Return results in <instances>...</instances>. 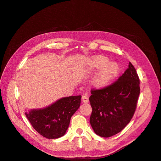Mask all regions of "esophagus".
<instances>
[{"label": "esophagus", "instance_id": "34e87169", "mask_svg": "<svg viewBox=\"0 0 161 161\" xmlns=\"http://www.w3.org/2000/svg\"><path fill=\"white\" fill-rule=\"evenodd\" d=\"M82 102L85 103H87L89 102L88 97L86 96V95H83V96L82 97Z\"/></svg>", "mask_w": 161, "mask_h": 161}]
</instances>
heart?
Returning <instances> with one entry per match:
<instances>
[{
  "label": "heart",
  "mask_w": 161,
  "mask_h": 161,
  "mask_svg": "<svg viewBox=\"0 0 161 161\" xmlns=\"http://www.w3.org/2000/svg\"><path fill=\"white\" fill-rule=\"evenodd\" d=\"M91 70H98L92 79L93 87L101 89L110 85L119 76L121 68L116 62H110V59L106 56L96 55L91 57L88 63Z\"/></svg>",
  "instance_id": "1"
}]
</instances>
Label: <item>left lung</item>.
Returning a JSON list of instances; mask_svg holds the SVG:
<instances>
[{"mask_svg": "<svg viewBox=\"0 0 161 161\" xmlns=\"http://www.w3.org/2000/svg\"><path fill=\"white\" fill-rule=\"evenodd\" d=\"M140 92L136 68H129L112 85L91 90L90 124L97 136L109 137L120 132L131 120Z\"/></svg>", "mask_w": 161, "mask_h": 161, "instance_id": "left-lung-1", "label": "left lung"}]
</instances>
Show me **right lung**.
<instances>
[{"label":"right lung","mask_w":161,"mask_h":161,"mask_svg":"<svg viewBox=\"0 0 161 161\" xmlns=\"http://www.w3.org/2000/svg\"><path fill=\"white\" fill-rule=\"evenodd\" d=\"M81 95L62 97L51 105L25 112L33 128L48 139H57L66 133L72 116L80 105Z\"/></svg>","instance_id":"1"}]
</instances>
